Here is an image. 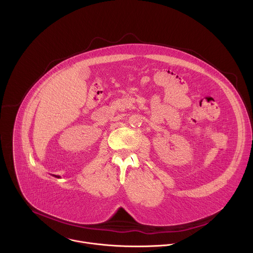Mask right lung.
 I'll return each mask as SVG.
<instances>
[{"label":"right lung","mask_w":253,"mask_h":253,"mask_svg":"<svg viewBox=\"0 0 253 253\" xmlns=\"http://www.w3.org/2000/svg\"><path fill=\"white\" fill-rule=\"evenodd\" d=\"M53 176H55L56 178H60V176H59V175H53Z\"/></svg>","instance_id":"right-lung-1"}]
</instances>
